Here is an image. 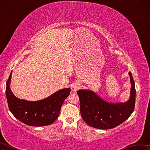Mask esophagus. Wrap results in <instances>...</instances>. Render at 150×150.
Listing matches in <instances>:
<instances>
[{
	"instance_id": "obj_1",
	"label": "esophagus",
	"mask_w": 150,
	"mask_h": 150,
	"mask_svg": "<svg viewBox=\"0 0 150 150\" xmlns=\"http://www.w3.org/2000/svg\"><path fill=\"white\" fill-rule=\"evenodd\" d=\"M79 87H80V84L79 83H73V84L71 85V90L72 91H73V92H76L79 88Z\"/></svg>"
}]
</instances>
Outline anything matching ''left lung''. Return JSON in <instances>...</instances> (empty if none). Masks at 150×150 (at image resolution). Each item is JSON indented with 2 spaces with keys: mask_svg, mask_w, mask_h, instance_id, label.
Listing matches in <instances>:
<instances>
[{
  "mask_svg": "<svg viewBox=\"0 0 150 150\" xmlns=\"http://www.w3.org/2000/svg\"><path fill=\"white\" fill-rule=\"evenodd\" d=\"M128 74L131 83L130 96L125 103H108L93 91H77L81 115L88 125L107 130L118 126L130 117L135 106L136 88L131 72Z\"/></svg>",
  "mask_w": 150,
  "mask_h": 150,
  "instance_id": "8db88e82",
  "label": "left lung"
}]
</instances>
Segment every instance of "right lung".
Returning a JSON list of instances; mask_svg holds the SVG:
<instances>
[{"instance_id":"right-lung-1","label":"right lung","mask_w":150,"mask_h":150,"mask_svg":"<svg viewBox=\"0 0 150 150\" xmlns=\"http://www.w3.org/2000/svg\"><path fill=\"white\" fill-rule=\"evenodd\" d=\"M12 72L6 83V96L9 110L15 118L32 126H44L52 124L58 118L62 105L69 96L71 88H66L44 99L29 101L17 98L10 88Z\"/></svg>"}]
</instances>
